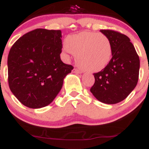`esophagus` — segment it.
<instances>
[{"instance_id": "esophagus-1", "label": "esophagus", "mask_w": 149, "mask_h": 149, "mask_svg": "<svg viewBox=\"0 0 149 149\" xmlns=\"http://www.w3.org/2000/svg\"><path fill=\"white\" fill-rule=\"evenodd\" d=\"M72 72H73V73H76V74H79V73H81V72L76 68H73V70H72Z\"/></svg>"}]
</instances>
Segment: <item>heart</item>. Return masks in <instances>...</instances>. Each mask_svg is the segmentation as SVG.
Here are the masks:
<instances>
[{"mask_svg": "<svg viewBox=\"0 0 149 149\" xmlns=\"http://www.w3.org/2000/svg\"><path fill=\"white\" fill-rule=\"evenodd\" d=\"M65 51L76 57V63L87 72H98L110 63L113 54L111 40L106 35L82 31L65 38Z\"/></svg>", "mask_w": 149, "mask_h": 149, "instance_id": "1", "label": "heart"}]
</instances>
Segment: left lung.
<instances>
[{
    "mask_svg": "<svg viewBox=\"0 0 149 149\" xmlns=\"http://www.w3.org/2000/svg\"><path fill=\"white\" fill-rule=\"evenodd\" d=\"M100 32L111 40L113 54L108 65L93 74L95 81L90 92L103 103L116 104L124 100L136 86L140 59L127 36L111 30Z\"/></svg>",
    "mask_w": 149,
    "mask_h": 149,
    "instance_id": "1",
    "label": "left lung"
}]
</instances>
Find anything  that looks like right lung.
Masks as SVG:
<instances>
[{
    "label": "right lung",
    "instance_id": "add662e5",
    "mask_svg": "<svg viewBox=\"0 0 149 149\" xmlns=\"http://www.w3.org/2000/svg\"><path fill=\"white\" fill-rule=\"evenodd\" d=\"M61 30L38 28L19 38L8 56L9 88L21 103L30 108L49 105L61 90L73 67L60 59Z\"/></svg>",
    "mask_w": 149,
    "mask_h": 149
}]
</instances>
